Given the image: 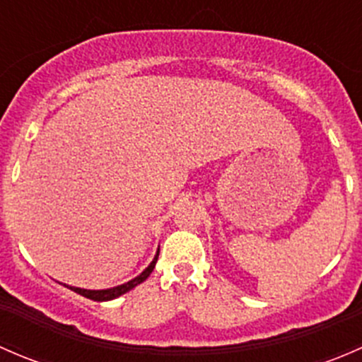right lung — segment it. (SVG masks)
<instances>
[{
	"instance_id": "1",
	"label": "right lung",
	"mask_w": 362,
	"mask_h": 362,
	"mask_svg": "<svg viewBox=\"0 0 362 362\" xmlns=\"http://www.w3.org/2000/svg\"><path fill=\"white\" fill-rule=\"evenodd\" d=\"M158 257H159V250L156 252V255H154V259H152V262H151V264L147 266V268L144 269V272L140 273V275L134 276V279H133V280H129V282L122 284V286L110 287V289H100V291H93V289H80V287H71V286H66V284H63V286H64V287H68V289L75 291L76 294L83 296V298L93 299V301H110V299L119 298V296L126 294L127 291L134 289V287H136L138 284L145 282V280L148 279V275H151V273L154 272L156 262H158Z\"/></svg>"
}]
</instances>
